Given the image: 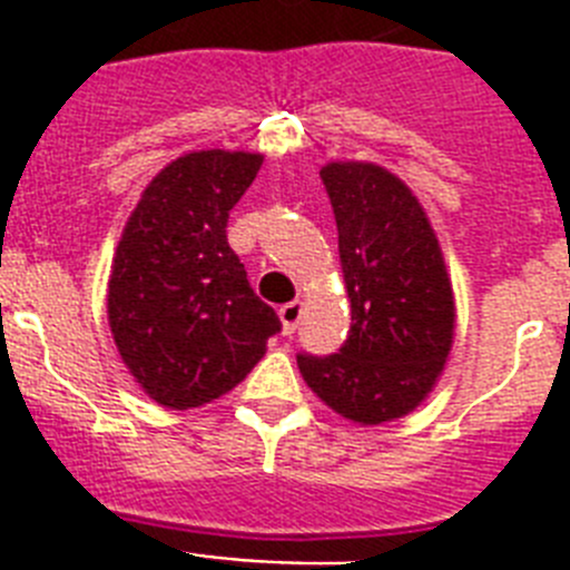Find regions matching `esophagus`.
<instances>
[{
    "instance_id": "esophagus-1",
    "label": "esophagus",
    "mask_w": 570,
    "mask_h": 570,
    "mask_svg": "<svg viewBox=\"0 0 570 570\" xmlns=\"http://www.w3.org/2000/svg\"><path fill=\"white\" fill-rule=\"evenodd\" d=\"M279 320H282V334L285 336L294 334L296 325H299V320H302V302L294 299V302H288V305H282Z\"/></svg>"
}]
</instances>
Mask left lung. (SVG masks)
Listing matches in <instances>:
<instances>
[{
	"mask_svg": "<svg viewBox=\"0 0 570 570\" xmlns=\"http://www.w3.org/2000/svg\"><path fill=\"white\" fill-rule=\"evenodd\" d=\"M340 230L351 331L340 354L296 356L302 380L356 425L411 414L434 391L454 345L456 305L425 208L374 163L320 170Z\"/></svg>",
	"mask_w": 570,
	"mask_h": 570,
	"instance_id": "1",
	"label": "left lung"
}]
</instances>
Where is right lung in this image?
Instances as JSON below:
<instances>
[{"mask_svg":"<svg viewBox=\"0 0 570 570\" xmlns=\"http://www.w3.org/2000/svg\"><path fill=\"white\" fill-rule=\"evenodd\" d=\"M262 159L225 148L179 156L150 179L116 245L110 334L136 385L163 407L228 394L282 328L225 234Z\"/></svg>","mask_w":570,"mask_h":570,"instance_id":"obj_1","label":"right lung"}]
</instances>
